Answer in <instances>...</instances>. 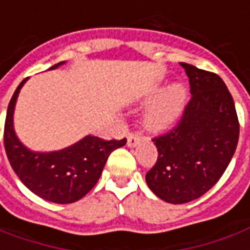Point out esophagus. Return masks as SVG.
Wrapping results in <instances>:
<instances>
[{"label":"esophagus","mask_w":250,"mask_h":250,"mask_svg":"<svg viewBox=\"0 0 250 250\" xmlns=\"http://www.w3.org/2000/svg\"><path fill=\"white\" fill-rule=\"evenodd\" d=\"M138 142H139L138 134H135V132H130V134H128V137H127V145L132 147V146H135Z\"/></svg>","instance_id":"obj_1"}]
</instances>
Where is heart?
<instances>
[{"label":"heart","instance_id":"heart-1","mask_svg":"<svg viewBox=\"0 0 250 250\" xmlns=\"http://www.w3.org/2000/svg\"><path fill=\"white\" fill-rule=\"evenodd\" d=\"M188 100V91L181 83H174L156 98L145 113L147 127L160 130L169 125L182 113Z\"/></svg>","mask_w":250,"mask_h":250}]
</instances>
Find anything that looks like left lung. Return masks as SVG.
Masks as SVG:
<instances>
[{"instance_id":"8db88e82","label":"left lung","mask_w":250,"mask_h":250,"mask_svg":"<svg viewBox=\"0 0 250 250\" xmlns=\"http://www.w3.org/2000/svg\"><path fill=\"white\" fill-rule=\"evenodd\" d=\"M181 65L191 97L179 122L152 139L159 156L146 172L149 189L171 204L193 201L213 188L229 167L239 137L234 100L222 78L186 62Z\"/></svg>"}]
</instances>
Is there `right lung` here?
<instances>
[{
  "mask_svg": "<svg viewBox=\"0 0 250 250\" xmlns=\"http://www.w3.org/2000/svg\"><path fill=\"white\" fill-rule=\"evenodd\" d=\"M62 64H54L49 69ZM25 79L13 93L4 127V145L8 160L19 179L34 194L56 204L75 203L94 188L103 174L109 154L125 145L127 139L84 137L72 146L59 152L35 153L20 142L13 130V109Z\"/></svg>",
  "mask_w": 250,
  "mask_h": 250,
  "instance_id": "1",
  "label": "right lung"
}]
</instances>
